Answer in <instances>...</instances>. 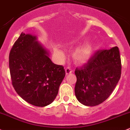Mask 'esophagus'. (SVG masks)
<instances>
[{
    "label": "esophagus",
    "mask_w": 130,
    "mask_h": 130,
    "mask_svg": "<svg viewBox=\"0 0 130 130\" xmlns=\"http://www.w3.org/2000/svg\"><path fill=\"white\" fill-rule=\"evenodd\" d=\"M72 70H71L70 68H67L66 69H65V73H66V75H68V74L71 73H72Z\"/></svg>",
    "instance_id": "1"
}]
</instances>
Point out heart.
Wrapping results in <instances>:
<instances>
[{"label":"heart","mask_w":130,"mask_h":130,"mask_svg":"<svg viewBox=\"0 0 130 130\" xmlns=\"http://www.w3.org/2000/svg\"><path fill=\"white\" fill-rule=\"evenodd\" d=\"M95 51V46L92 43H86L81 45L73 51L72 54L74 61L78 64H82L90 59ZM57 55L60 58L64 57V53L62 51L57 49Z\"/></svg>","instance_id":"b5f03b06"}]
</instances>
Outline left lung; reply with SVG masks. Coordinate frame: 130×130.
<instances>
[{"mask_svg": "<svg viewBox=\"0 0 130 130\" xmlns=\"http://www.w3.org/2000/svg\"><path fill=\"white\" fill-rule=\"evenodd\" d=\"M118 47L97 51L88 63L75 70L76 99L86 106L102 103L113 92L121 76Z\"/></svg>", "mask_w": 130, "mask_h": 130, "instance_id": "8db88e82", "label": "left lung"}]
</instances>
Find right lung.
Segmentation results:
<instances>
[{"mask_svg":"<svg viewBox=\"0 0 130 130\" xmlns=\"http://www.w3.org/2000/svg\"><path fill=\"white\" fill-rule=\"evenodd\" d=\"M49 56V51L36 36L24 32L10 52L13 86L23 99L35 106L51 104L65 76L63 67L54 64Z\"/></svg>","mask_w":130,"mask_h":130,"instance_id":"right-lung-1","label":"right lung"}]
</instances>
